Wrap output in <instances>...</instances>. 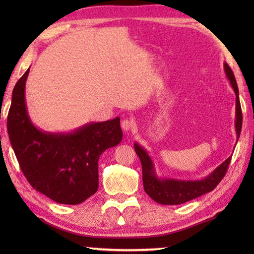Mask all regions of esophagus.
Instances as JSON below:
<instances>
[{
	"mask_svg": "<svg viewBox=\"0 0 254 254\" xmlns=\"http://www.w3.org/2000/svg\"><path fill=\"white\" fill-rule=\"evenodd\" d=\"M121 127L123 128V131L126 132H130L133 127H134V124H133V121H131V120H123L122 123H121Z\"/></svg>",
	"mask_w": 254,
	"mask_h": 254,
	"instance_id": "1",
	"label": "esophagus"
}]
</instances>
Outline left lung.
Here are the masks:
<instances>
[{"instance_id":"8db88e82","label":"left lung","mask_w":254,"mask_h":254,"mask_svg":"<svg viewBox=\"0 0 254 254\" xmlns=\"http://www.w3.org/2000/svg\"><path fill=\"white\" fill-rule=\"evenodd\" d=\"M224 70L236 95L235 130L239 139L241 128H242V110H241L239 98V88L233 71H232L231 67L226 63L224 64ZM134 150L137 157L140 158L141 165H142V180L144 191L154 201L163 205H179L191 199H195L197 197L206 194V192L212 191L220 184L221 180L224 178L232 158H227L212 174H209L207 177L201 180L160 179L157 177L156 173H154L153 162L147 151L143 148H141L137 143H134Z\"/></svg>"}]
</instances>
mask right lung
<instances>
[{"label": "right lung", "instance_id": "right-lung-1", "mask_svg": "<svg viewBox=\"0 0 254 254\" xmlns=\"http://www.w3.org/2000/svg\"><path fill=\"white\" fill-rule=\"evenodd\" d=\"M29 69L12 93L7 133L20 168L29 184L59 204L77 205L98 188V159L122 141L120 118L89 123L71 133H48L37 128L25 105Z\"/></svg>", "mask_w": 254, "mask_h": 254}]
</instances>
